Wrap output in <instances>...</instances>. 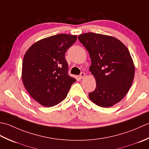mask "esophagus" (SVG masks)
<instances>
[{"instance_id": "1", "label": "esophagus", "mask_w": 149, "mask_h": 149, "mask_svg": "<svg viewBox=\"0 0 149 149\" xmlns=\"http://www.w3.org/2000/svg\"><path fill=\"white\" fill-rule=\"evenodd\" d=\"M85 76H86V74H85L84 72H81V73L80 74V76H79V77H80V78L81 79H83L85 77Z\"/></svg>"}]
</instances>
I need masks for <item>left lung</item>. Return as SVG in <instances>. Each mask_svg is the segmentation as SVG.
Listing matches in <instances>:
<instances>
[{
	"label": "left lung",
	"instance_id": "1",
	"mask_svg": "<svg viewBox=\"0 0 149 149\" xmlns=\"http://www.w3.org/2000/svg\"><path fill=\"white\" fill-rule=\"evenodd\" d=\"M78 40L89 53V71L96 80V87L89 98L100 107H110L124 98L134 80L135 68L129 51L108 35L84 33Z\"/></svg>",
	"mask_w": 149,
	"mask_h": 149
}]
</instances>
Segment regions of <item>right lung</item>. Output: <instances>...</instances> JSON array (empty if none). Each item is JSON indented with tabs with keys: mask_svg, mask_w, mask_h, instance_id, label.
I'll list each match as a JSON object with an SVG mask.
<instances>
[{
	"mask_svg": "<svg viewBox=\"0 0 149 149\" xmlns=\"http://www.w3.org/2000/svg\"><path fill=\"white\" fill-rule=\"evenodd\" d=\"M77 39L76 35L58 34L36 42L24 54L22 79L32 98L44 107L64 100L76 79L68 74L65 54Z\"/></svg>",
	"mask_w": 149,
	"mask_h": 149,
	"instance_id": "add662e5",
	"label": "right lung"
}]
</instances>
